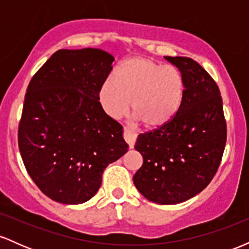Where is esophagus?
Wrapping results in <instances>:
<instances>
[{
    "label": "esophagus",
    "mask_w": 249,
    "mask_h": 249,
    "mask_svg": "<svg viewBox=\"0 0 249 249\" xmlns=\"http://www.w3.org/2000/svg\"><path fill=\"white\" fill-rule=\"evenodd\" d=\"M124 138L127 142L128 147L133 148L134 147V142H136V138H137V134L134 133L133 131L125 128V130H124Z\"/></svg>",
    "instance_id": "34e87169"
}]
</instances>
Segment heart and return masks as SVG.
Listing matches in <instances>:
<instances>
[{
  "label": "heart",
  "instance_id": "heart-1",
  "mask_svg": "<svg viewBox=\"0 0 249 249\" xmlns=\"http://www.w3.org/2000/svg\"><path fill=\"white\" fill-rule=\"evenodd\" d=\"M185 96L181 73L148 57H132L116 69L99 90V102L111 118H121L132 102L134 121L156 130L179 112Z\"/></svg>",
  "mask_w": 249,
  "mask_h": 249
}]
</instances>
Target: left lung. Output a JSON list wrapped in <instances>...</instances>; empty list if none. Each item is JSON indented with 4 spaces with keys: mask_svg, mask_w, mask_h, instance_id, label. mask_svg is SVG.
<instances>
[{
    "mask_svg": "<svg viewBox=\"0 0 249 249\" xmlns=\"http://www.w3.org/2000/svg\"><path fill=\"white\" fill-rule=\"evenodd\" d=\"M164 58L184 78V101L168 124L138 136L134 148L142 165L133 184L150 201L176 205L213 179L225 150L226 122L219 88L207 71L188 57Z\"/></svg>",
    "mask_w": 249,
    "mask_h": 249,
    "instance_id": "1",
    "label": "left lung"
}]
</instances>
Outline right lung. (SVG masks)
Segmentation results:
<instances>
[{
    "label": "right lung",
    "mask_w": 249,
    "mask_h": 249,
    "mask_svg": "<svg viewBox=\"0 0 249 249\" xmlns=\"http://www.w3.org/2000/svg\"><path fill=\"white\" fill-rule=\"evenodd\" d=\"M113 61L95 48L58 50L27 89L19 152L37 187L57 202L90 200L107 165L127 152L123 127L99 103Z\"/></svg>",
    "instance_id": "1"
}]
</instances>
